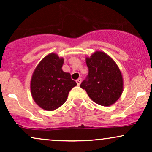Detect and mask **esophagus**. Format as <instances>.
I'll list each match as a JSON object with an SVG mask.
<instances>
[{
  "label": "esophagus",
  "instance_id": "1",
  "mask_svg": "<svg viewBox=\"0 0 152 152\" xmlns=\"http://www.w3.org/2000/svg\"><path fill=\"white\" fill-rule=\"evenodd\" d=\"M81 81H82V79H81V78H78V79L76 80V83H77V85H78V86H79V85L81 84Z\"/></svg>",
  "mask_w": 152,
  "mask_h": 152
}]
</instances>
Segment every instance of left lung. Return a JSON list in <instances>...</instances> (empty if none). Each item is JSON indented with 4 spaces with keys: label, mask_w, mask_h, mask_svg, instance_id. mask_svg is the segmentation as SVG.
Here are the masks:
<instances>
[{
    "label": "left lung",
    "mask_w": 152,
    "mask_h": 152,
    "mask_svg": "<svg viewBox=\"0 0 152 152\" xmlns=\"http://www.w3.org/2000/svg\"><path fill=\"white\" fill-rule=\"evenodd\" d=\"M86 61L88 74L80 86L96 104L104 106L112 105L123 91V78L117 65L102 51L95 52Z\"/></svg>",
    "instance_id": "8db88e82"
}]
</instances>
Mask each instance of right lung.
I'll use <instances>...</instances> for the list:
<instances>
[{"instance_id": "obj_1", "label": "right lung", "mask_w": 152, "mask_h": 152, "mask_svg": "<svg viewBox=\"0 0 152 152\" xmlns=\"http://www.w3.org/2000/svg\"><path fill=\"white\" fill-rule=\"evenodd\" d=\"M64 59L50 53L39 63L31 81L35 102L46 111H53L65 103L69 91L77 85L69 73L64 72Z\"/></svg>"}]
</instances>
